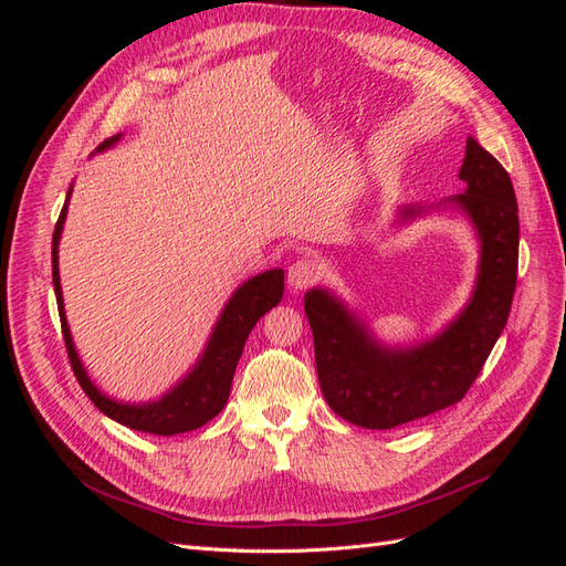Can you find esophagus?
Wrapping results in <instances>:
<instances>
[{"label":"esophagus","instance_id":"esophagus-1","mask_svg":"<svg viewBox=\"0 0 566 566\" xmlns=\"http://www.w3.org/2000/svg\"><path fill=\"white\" fill-rule=\"evenodd\" d=\"M318 279V264L312 260V256H302V260L293 262L287 266V285L290 290H306L314 285Z\"/></svg>","mask_w":566,"mask_h":566}]
</instances>
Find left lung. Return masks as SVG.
I'll use <instances>...</instances> for the list:
<instances>
[{
  "mask_svg": "<svg viewBox=\"0 0 566 566\" xmlns=\"http://www.w3.org/2000/svg\"><path fill=\"white\" fill-rule=\"evenodd\" d=\"M458 177L468 188L453 200L482 238V264L474 297L451 328L422 347L387 352L325 290L304 297L323 397L339 418L366 430H391L458 403L507 323L520 264L515 188L505 167L472 136Z\"/></svg>",
  "mask_w": 566,
  "mask_h": 566,
  "instance_id": "obj_1",
  "label": "left lung"
}]
</instances>
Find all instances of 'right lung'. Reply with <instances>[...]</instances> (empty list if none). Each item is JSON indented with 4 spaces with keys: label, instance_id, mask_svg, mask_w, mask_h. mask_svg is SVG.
Returning a JSON list of instances; mask_svg holds the SVG:
<instances>
[{
    "label": "right lung",
    "instance_id": "add662e5",
    "mask_svg": "<svg viewBox=\"0 0 566 566\" xmlns=\"http://www.w3.org/2000/svg\"><path fill=\"white\" fill-rule=\"evenodd\" d=\"M119 136V134H117ZM117 136H111L98 150L108 148ZM67 205L59 214V221L54 227V241H51V273H54V293L59 304V316H61V331L65 339L67 358H71V366L80 387L84 394L92 399V403L106 413L108 418L117 420L119 424H127L132 430L158 434V437H172L181 432L198 430L208 420H212L221 408L227 406L231 380L235 373L238 358L243 354L245 339L254 323L260 321L271 306H276L283 297V271L271 269L260 273V276L250 279L241 287L235 290V295L229 300L224 314H221L217 328L210 337V345L205 349L200 364L193 368L188 378L163 397L156 403L148 406H129V403H117L108 399L106 394H101L84 373L80 358L73 347L71 331H67L65 314H63V297H61V281H59V238L63 229Z\"/></svg>",
    "mask_w": 566,
    "mask_h": 566
}]
</instances>
